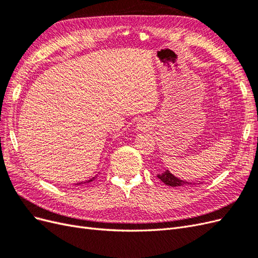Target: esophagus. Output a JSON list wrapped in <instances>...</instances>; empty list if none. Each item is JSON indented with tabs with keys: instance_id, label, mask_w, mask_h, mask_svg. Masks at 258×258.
Instances as JSON below:
<instances>
[{
	"instance_id": "esophagus-1",
	"label": "esophagus",
	"mask_w": 258,
	"mask_h": 258,
	"mask_svg": "<svg viewBox=\"0 0 258 258\" xmlns=\"http://www.w3.org/2000/svg\"><path fill=\"white\" fill-rule=\"evenodd\" d=\"M137 128L139 129V130H145V129H147V124L144 122V121H139L138 123H137Z\"/></svg>"
}]
</instances>
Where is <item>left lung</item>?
<instances>
[{
	"label": "left lung",
	"instance_id": "8db88e82",
	"mask_svg": "<svg viewBox=\"0 0 258 258\" xmlns=\"http://www.w3.org/2000/svg\"><path fill=\"white\" fill-rule=\"evenodd\" d=\"M158 178H160L161 181L165 183L168 186L171 187H176V186H186V185H192L190 182H186V181H182V179L177 178L176 176H174L173 174L170 173V171H165V172L158 174L157 175Z\"/></svg>",
	"mask_w": 258,
	"mask_h": 258
}]
</instances>
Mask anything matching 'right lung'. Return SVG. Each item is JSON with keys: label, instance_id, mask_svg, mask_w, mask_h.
<instances>
[{"label": "right lung", "instance_id": "add662e5", "mask_svg": "<svg viewBox=\"0 0 258 258\" xmlns=\"http://www.w3.org/2000/svg\"><path fill=\"white\" fill-rule=\"evenodd\" d=\"M95 177H96V176H95ZM95 177H92V178L88 179V181H86V182H84V184H85V183H90V182H92V181H93V179H95ZM80 184H83V182H82V183H79V184H76V185H80Z\"/></svg>", "mask_w": 258, "mask_h": 258}]
</instances>
